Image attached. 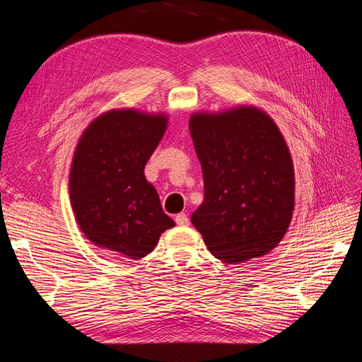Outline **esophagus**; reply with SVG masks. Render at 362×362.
Returning a JSON list of instances; mask_svg holds the SVG:
<instances>
[{"mask_svg":"<svg viewBox=\"0 0 362 362\" xmlns=\"http://www.w3.org/2000/svg\"><path fill=\"white\" fill-rule=\"evenodd\" d=\"M175 222H177L180 226H185V225H189V217H187V214L180 213L175 216Z\"/></svg>","mask_w":362,"mask_h":362,"instance_id":"1","label":"esophagus"}]
</instances>
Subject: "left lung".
Instances as JSON below:
<instances>
[{
    "instance_id": "left-lung-1",
    "label": "left lung",
    "mask_w": 362,
    "mask_h": 362,
    "mask_svg": "<svg viewBox=\"0 0 362 362\" xmlns=\"http://www.w3.org/2000/svg\"><path fill=\"white\" fill-rule=\"evenodd\" d=\"M202 166L204 202L190 221L228 264L267 255L294 210V168L286 139L255 105L196 112L189 120Z\"/></svg>"
}]
</instances>
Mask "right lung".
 Returning a JSON list of instances; mask_svg holds the SVG:
<instances>
[{
  "label": "right lung",
  "mask_w": 362,
  "mask_h": 362,
  "mask_svg": "<svg viewBox=\"0 0 362 362\" xmlns=\"http://www.w3.org/2000/svg\"><path fill=\"white\" fill-rule=\"evenodd\" d=\"M168 122L166 113L113 108L83 131L71 163L69 199L81 233L98 247L139 259L175 226L144 173Z\"/></svg>",
  "instance_id": "obj_1"
}]
</instances>
